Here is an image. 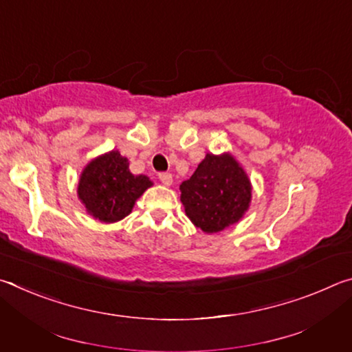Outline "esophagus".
Masks as SVG:
<instances>
[{
  "mask_svg": "<svg viewBox=\"0 0 352 352\" xmlns=\"http://www.w3.org/2000/svg\"><path fill=\"white\" fill-rule=\"evenodd\" d=\"M158 178H160V182L164 184V186H170L172 184V174H169V172H160Z\"/></svg>",
  "mask_w": 352,
  "mask_h": 352,
  "instance_id": "1",
  "label": "esophagus"
}]
</instances>
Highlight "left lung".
Segmentation results:
<instances>
[{"mask_svg":"<svg viewBox=\"0 0 352 352\" xmlns=\"http://www.w3.org/2000/svg\"><path fill=\"white\" fill-rule=\"evenodd\" d=\"M180 190L190 222L205 233H217L236 223L252 200L248 177L228 153H206Z\"/></svg>","mask_w":352,"mask_h":352,"instance_id":"left-lung-1","label":"left lung"}]
</instances>
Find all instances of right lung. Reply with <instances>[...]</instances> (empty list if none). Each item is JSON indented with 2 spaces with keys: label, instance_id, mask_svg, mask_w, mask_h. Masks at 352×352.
Listing matches in <instances>:
<instances>
[{
  "label": "right lung",
  "instance_id": "add662e5",
  "mask_svg": "<svg viewBox=\"0 0 352 352\" xmlns=\"http://www.w3.org/2000/svg\"><path fill=\"white\" fill-rule=\"evenodd\" d=\"M151 186L146 175H133L129 170L127 158L111 151L87 166L77 194L94 219L111 223L129 216L135 200Z\"/></svg>",
  "mask_w": 352,
  "mask_h": 352
}]
</instances>
